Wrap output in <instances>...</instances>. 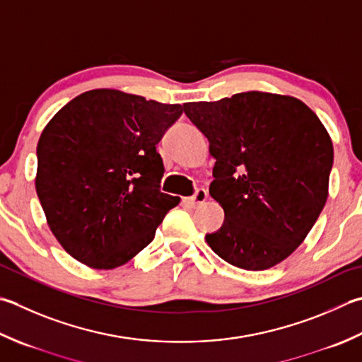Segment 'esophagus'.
<instances>
[{
  "instance_id": "1",
  "label": "esophagus",
  "mask_w": 362,
  "mask_h": 362,
  "mask_svg": "<svg viewBox=\"0 0 362 362\" xmlns=\"http://www.w3.org/2000/svg\"><path fill=\"white\" fill-rule=\"evenodd\" d=\"M207 191H205L204 188H197L196 189V193L191 196V197H188V199H185L187 201V204L189 205V207H199L201 204H204L205 201H207Z\"/></svg>"
}]
</instances>
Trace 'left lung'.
<instances>
[{
    "instance_id": "1",
    "label": "left lung",
    "mask_w": 362,
    "mask_h": 362,
    "mask_svg": "<svg viewBox=\"0 0 362 362\" xmlns=\"http://www.w3.org/2000/svg\"><path fill=\"white\" fill-rule=\"evenodd\" d=\"M209 139L215 180L210 196L224 223L207 233L219 257L243 270H267L288 257L313 229L328 197L332 143L301 100L242 92L183 105Z\"/></svg>"
}]
</instances>
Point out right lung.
Returning a JSON list of instances; mask_svg holds the SVG:
<instances>
[{"label":"right lung","mask_w":362,"mask_h":362,"mask_svg":"<svg viewBox=\"0 0 362 362\" xmlns=\"http://www.w3.org/2000/svg\"><path fill=\"white\" fill-rule=\"evenodd\" d=\"M115 89H94L56 112L37 144V191L49 229L70 256L116 268L152 242L180 197L160 191L157 144L182 116Z\"/></svg>","instance_id":"add662e5"}]
</instances>
